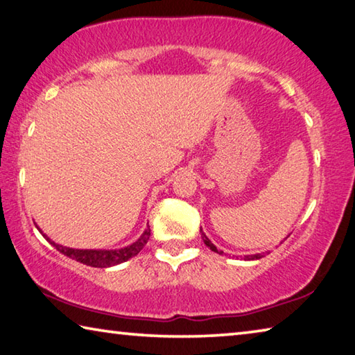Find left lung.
<instances>
[{
    "label": "left lung",
    "instance_id": "left-lung-1",
    "mask_svg": "<svg viewBox=\"0 0 355 355\" xmlns=\"http://www.w3.org/2000/svg\"><path fill=\"white\" fill-rule=\"evenodd\" d=\"M200 231H201L202 241H204V243H206V246H207V248H210V250L215 251V252L223 254V251H218V250H216V246L212 243V241H210V240L207 239V235L202 232V229H200ZM287 237H288V235H287ZM284 240H285V239H284ZM262 257H263V254H252V256H245V260H259V259H262Z\"/></svg>",
    "mask_w": 355,
    "mask_h": 355
}]
</instances>
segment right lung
I'll return each instance as SVG.
<instances>
[{
	"mask_svg": "<svg viewBox=\"0 0 355 355\" xmlns=\"http://www.w3.org/2000/svg\"><path fill=\"white\" fill-rule=\"evenodd\" d=\"M37 229H39L43 237H45L59 252L65 254L67 257L76 260L79 263H84L87 266H95V268H109V266L120 265L123 262H126V260L135 257L137 254L143 250V246L148 243L149 237H151V229L146 226L139 240H135L134 243H130L129 246L120 248V250H74V248H67L55 243V241L49 239L46 234L42 232V229L39 226H37Z\"/></svg>",
	"mask_w": 355,
	"mask_h": 355,
	"instance_id": "1",
	"label": "right lung"
}]
</instances>
